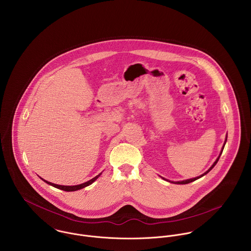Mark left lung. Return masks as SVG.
<instances>
[{
  "mask_svg": "<svg viewBox=\"0 0 251 251\" xmlns=\"http://www.w3.org/2000/svg\"><path fill=\"white\" fill-rule=\"evenodd\" d=\"M226 141H227V137H226V140H225V143H226ZM225 143H224V146H225ZM224 146H223V148H222V150H221V151H220V154H219V156L217 157V159L215 160V163L212 165V167L206 172V173H204L203 175H201V176H199V177H197V178H193V179H185V180H181V181H177L176 183H179V184H185V183H189V182H191V181H193V180H195V179H199V178H201V177H203L204 175H206L207 173H209L214 167H215V164L217 163V161H218V159H219V157H220V155H221V153H222V151H223V149H224ZM173 182V181H172Z\"/></svg>",
  "mask_w": 251,
  "mask_h": 251,
  "instance_id": "obj_1",
  "label": "left lung"
}]
</instances>
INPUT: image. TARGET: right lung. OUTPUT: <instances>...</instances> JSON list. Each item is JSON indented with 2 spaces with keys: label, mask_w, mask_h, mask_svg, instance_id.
<instances>
[{
  "label": "right lung",
  "mask_w": 251,
  "mask_h": 251,
  "mask_svg": "<svg viewBox=\"0 0 251 251\" xmlns=\"http://www.w3.org/2000/svg\"><path fill=\"white\" fill-rule=\"evenodd\" d=\"M100 176V174L98 175L97 177H95V178H93V179H90V180H88V181H86V182H84V183H81V184H78V185H71V186H68V185H60V184L52 183V182H49V181H47V180H45V179H43V180H44L46 183H48V184H50V185H52V186H54V187H56V188H59V189L65 190V191H75V190L84 188V187H86V186L92 184Z\"/></svg>",
  "instance_id": "add662e5"
}]
</instances>
